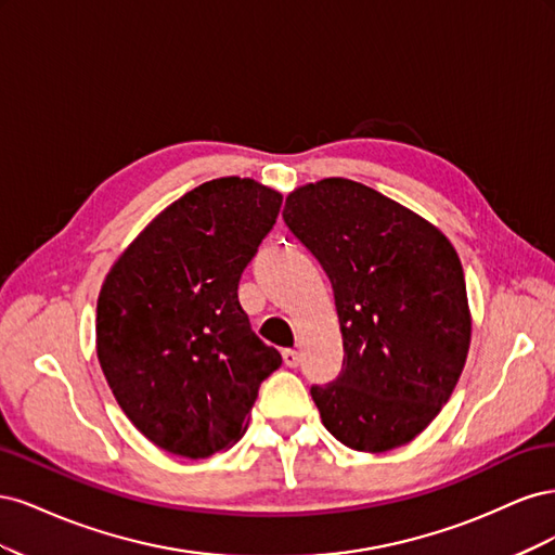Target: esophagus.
<instances>
[{"instance_id":"obj_1","label":"esophagus","mask_w":555,"mask_h":555,"mask_svg":"<svg viewBox=\"0 0 555 555\" xmlns=\"http://www.w3.org/2000/svg\"><path fill=\"white\" fill-rule=\"evenodd\" d=\"M282 359H284V365H289V367H296L298 361H300L296 349H284V351H282Z\"/></svg>"}]
</instances>
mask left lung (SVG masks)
<instances>
[{
    "instance_id": "8db88e82",
    "label": "left lung",
    "mask_w": 555,
    "mask_h": 555,
    "mask_svg": "<svg viewBox=\"0 0 555 555\" xmlns=\"http://www.w3.org/2000/svg\"><path fill=\"white\" fill-rule=\"evenodd\" d=\"M284 224L322 263L343 373L310 393L345 447L389 451L422 433L456 386L473 319L444 233L361 182L324 178L287 196Z\"/></svg>"
}]
</instances>
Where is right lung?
<instances>
[{
	"label": "right lung",
	"mask_w": 555,
	"mask_h": 555,
	"mask_svg": "<svg viewBox=\"0 0 555 555\" xmlns=\"http://www.w3.org/2000/svg\"><path fill=\"white\" fill-rule=\"evenodd\" d=\"M280 206V192L249 178L198 184L139 233L99 292L96 357L117 405L176 456L238 442L261 382L282 365L238 304Z\"/></svg>",
	"instance_id": "obj_1"
}]
</instances>
